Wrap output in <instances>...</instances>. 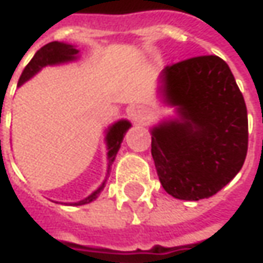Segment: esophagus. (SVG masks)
I'll list each match as a JSON object with an SVG mask.
<instances>
[{"mask_svg": "<svg viewBox=\"0 0 263 263\" xmlns=\"http://www.w3.org/2000/svg\"><path fill=\"white\" fill-rule=\"evenodd\" d=\"M128 116H130V118H132L135 123H137V124H142V123H145L147 118L146 111H145L142 106H133V108L128 111Z\"/></svg>", "mask_w": 263, "mask_h": 263, "instance_id": "34e87169", "label": "esophagus"}]
</instances>
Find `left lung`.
<instances>
[{"mask_svg":"<svg viewBox=\"0 0 263 263\" xmlns=\"http://www.w3.org/2000/svg\"><path fill=\"white\" fill-rule=\"evenodd\" d=\"M158 85L177 114L151 128L161 184L181 200L214 196L248 154V109L236 79L224 60L202 55L167 66Z\"/></svg>","mask_w":263,"mask_h":263,"instance_id":"1","label":"left lung"}]
</instances>
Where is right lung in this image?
<instances>
[{"label":"right lung","mask_w":263,"mask_h":263,"mask_svg":"<svg viewBox=\"0 0 263 263\" xmlns=\"http://www.w3.org/2000/svg\"><path fill=\"white\" fill-rule=\"evenodd\" d=\"M79 58V49H76L74 45H70V44H64V42H49L45 46H42L35 57L30 60V63L26 66L23 70L20 80H18V86H22L25 82H27L29 79L35 76L36 73L44 68L46 66H55V64H64V63H70V61H74ZM132 127V123L127 121V120H118L117 123H114L112 126L108 127L105 136V143H106V158H108V168H106V177L105 180L102 181V184L96 189L95 192H92L87 197H85L83 200H79L74 203H68V205H74V206H80V205H86L93 202L96 197L99 196V193L102 192V189L105 187L106 178L109 176V170L111 165L114 162V159L117 157V152L121 146V142L124 139V135L127 133V130ZM58 203V202H57ZM67 205V203H66Z\"/></svg>","instance_id":"1"}]
</instances>
